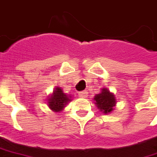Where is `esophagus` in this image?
I'll return each instance as SVG.
<instances>
[{
    "mask_svg": "<svg viewBox=\"0 0 157 157\" xmlns=\"http://www.w3.org/2000/svg\"><path fill=\"white\" fill-rule=\"evenodd\" d=\"M79 97H81V98H87L88 97V92H87V90L79 92Z\"/></svg>",
    "mask_w": 157,
    "mask_h": 157,
    "instance_id": "obj_1",
    "label": "esophagus"
}]
</instances>
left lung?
I'll return each mask as SVG.
<instances>
[{
  "label": "left lung",
  "instance_id": "left-lung-1",
  "mask_svg": "<svg viewBox=\"0 0 157 157\" xmlns=\"http://www.w3.org/2000/svg\"><path fill=\"white\" fill-rule=\"evenodd\" d=\"M94 101L99 111L105 114L112 113L116 105V98L114 94L111 93L106 88H103L101 92L94 97Z\"/></svg>",
  "mask_w": 157,
  "mask_h": 157
}]
</instances>
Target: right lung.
<instances>
[{
  "label": "right lung",
  "mask_w": 157,
  "mask_h": 157,
  "mask_svg": "<svg viewBox=\"0 0 157 157\" xmlns=\"http://www.w3.org/2000/svg\"><path fill=\"white\" fill-rule=\"evenodd\" d=\"M47 101L48 106L52 112L59 113L64 109L67 104L71 101V96L64 93L60 87H56Z\"/></svg>",
  "instance_id": "obj_1"
}]
</instances>
